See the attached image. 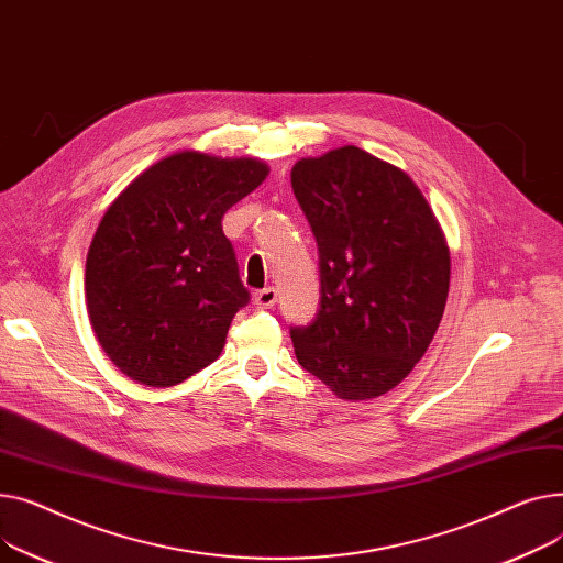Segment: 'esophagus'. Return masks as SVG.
<instances>
[{"instance_id": "obj_1", "label": "esophagus", "mask_w": 563, "mask_h": 563, "mask_svg": "<svg viewBox=\"0 0 563 563\" xmlns=\"http://www.w3.org/2000/svg\"><path fill=\"white\" fill-rule=\"evenodd\" d=\"M275 302H277V290L271 288V286L254 292V305H256L258 309H273Z\"/></svg>"}]
</instances>
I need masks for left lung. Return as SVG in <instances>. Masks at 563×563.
I'll use <instances>...</instances> for the list:
<instances>
[{
    "instance_id": "obj_1",
    "label": "left lung",
    "mask_w": 563,
    "mask_h": 563,
    "mask_svg": "<svg viewBox=\"0 0 563 563\" xmlns=\"http://www.w3.org/2000/svg\"><path fill=\"white\" fill-rule=\"evenodd\" d=\"M295 200L318 245L320 309L290 327L300 366L343 400L398 386L432 343L450 252L416 184L354 145L302 158Z\"/></svg>"
}]
</instances>
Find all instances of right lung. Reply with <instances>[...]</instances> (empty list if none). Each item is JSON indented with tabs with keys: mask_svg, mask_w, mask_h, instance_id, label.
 Wrapping results in <instances>:
<instances>
[{
	"mask_svg": "<svg viewBox=\"0 0 563 563\" xmlns=\"http://www.w3.org/2000/svg\"><path fill=\"white\" fill-rule=\"evenodd\" d=\"M266 163L179 152L131 181L99 222L86 302L99 345L131 379L175 386L213 363L250 290L222 216Z\"/></svg>",
	"mask_w": 563,
	"mask_h": 563,
	"instance_id": "1",
	"label": "right lung"
}]
</instances>
